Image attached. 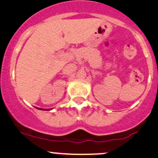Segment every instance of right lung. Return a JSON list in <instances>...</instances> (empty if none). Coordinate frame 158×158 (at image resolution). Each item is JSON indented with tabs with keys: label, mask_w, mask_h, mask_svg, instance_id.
I'll use <instances>...</instances> for the list:
<instances>
[{
	"label": "right lung",
	"mask_w": 158,
	"mask_h": 158,
	"mask_svg": "<svg viewBox=\"0 0 158 158\" xmlns=\"http://www.w3.org/2000/svg\"><path fill=\"white\" fill-rule=\"evenodd\" d=\"M38 109H40V110H45V111H46V110H50V109H43V108H38Z\"/></svg>",
	"instance_id": "1"
}]
</instances>
